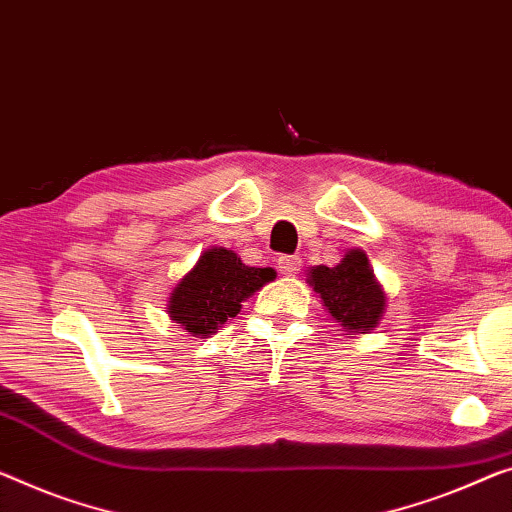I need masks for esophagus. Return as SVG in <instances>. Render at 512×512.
I'll list each match as a JSON object with an SVG mask.
<instances>
[{"label": "esophagus", "instance_id": "obj_1", "mask_svg": "<svg viewBox=\"0 0 512 512\" xmlns=\"http://www.w3.org/2000/svg\"><path fill=\"white\" fill-rule=\"evenodd\" d=\"M301 257L299 255H282L278 257V271L285 273V276H294V273L301 271Z\"/></svg>", "mask_w": 512, "mask_h": 512}]
</instances>
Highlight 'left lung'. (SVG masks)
Returning <instances> with one entry per match:
<instances>
[{"label":"left lung","instance_id":"left-lung-1","mask_svg":"<svg viewBox=\"0 0 512 512\" xmlns=\"http://www.w3.org/2000/svg\"><path fill=\"white\" fill-rule=\"evenodd\" d=\"M305 282L347 338L372 333L384 319L386 292L361 248L347 250L335 266H310Z\"/></svg>","mask_w":512,"mask_h":512}]
</instances>
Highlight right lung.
<instances>
[{"label":"right lung","mask_w":512,"mask_h":512,"mask_svg":"<svg viewBox=\"0 0 512 512\" xmlns=\"http://www.w3.org/2000/svg\"><path fill=\"white\" fill-rule=\"evenodd\" d=\"M276 280L271 266L257 269L241 262L234 250H202L193 269L183 273L167 299V315L193 338H209L241 312V303Z\"/></svg>","instance_id":"right-lung-1"}]
</instances>
